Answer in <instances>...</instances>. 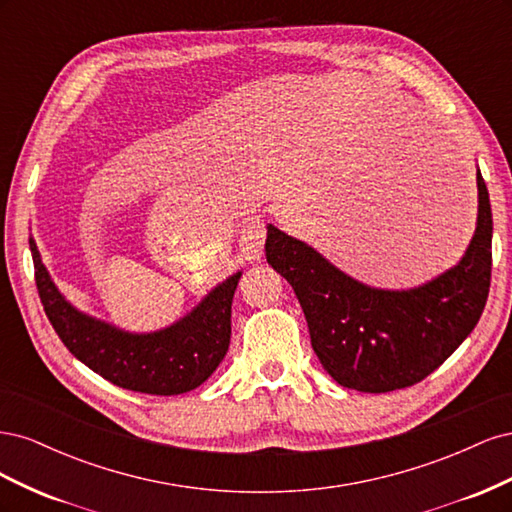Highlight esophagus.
<instances>
[{"mask_svg":"<svg viewBox=\"0 0 512 512\" xmlns=\"http://www.w3.org/2000/svg\"><path fill=\"white\" fill-rule=\"evenodd\" d=\"M265 237H267V232H265V222L262 220H250V222H245L241 228V245L247 252L260 250L262 243H265Z\"/></svg>","mask_w":512,"mask_h":512,"instance_id":"34e87169","label":"esophagus"}]
</instances>
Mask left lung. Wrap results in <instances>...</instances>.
Segmentation results:
<instances>
[{"label": "left lung", "mask_w": 512, "mask_h": 512, "mask_svg": "<svg viewBox=\"0 0 512 512\" xmlns=\"http://www.w3.org/2000/svg\"><path fill=\"white\" fill-rule=\"evenodd\" d=\"M36 288L46 318L64 346L121 389L149 395H181L203 384L230 346V307L241 273L215 288L190 316L158 333L132 335L85 316L61 297L46 273L34 239Z\"/></svg>", "instance_id": "left-lung-1"}]
</instances>
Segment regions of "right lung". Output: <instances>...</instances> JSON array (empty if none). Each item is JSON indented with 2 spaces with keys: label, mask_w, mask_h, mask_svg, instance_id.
<instances>
[{
  "label": "right lung",
  "mask_w": 512,
  "mask_h": 512,
  "mask_svg": "<svg viewBox=\"0 0 512 512\" xmlns=\"http://www.w3.org/2000/svg\"><path fill=\"white\" fill-rule=\"evenodd\" d=\"M478 181V224L466 256L421 288L363 286L314 247L267 226V260L286 277L305 312L312 348L342 386L389 393L425 380L466 339L483 314L491 284V205Z\"/></svg>",
  "instance_id": "obj_1"
}]
</instances>
